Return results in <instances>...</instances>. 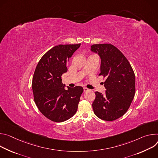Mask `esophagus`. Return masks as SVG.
<instances>
[{
  "instance_id": "esophagus-1",
  "label": "esophagus",
  "mask_w": 158,
  "mask_h": 158,
  "mask_svg": "<svg viewBox=\"0 0 158 158\" xmlns=\"http://www.w3.org/2000/svg\"><path fill=\"white\" fill-rule=\"evenodd\" d=\"M88 90H89L88 89L86 88V87H84V88H83V91H84V92H87Z\"/></svg>"
}]
</instances>
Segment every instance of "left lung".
Wrapping results in <instances>:
<instances>
[{"label": "left lung", "instance_id": "8db88e82", "mask_svg": "<svg viewBox=\"0 0 158 158\" xmlns=\"http://www.w3.org/2000/svg\"><path fill=\"white\" fill-rule=\"evenodd\" d=\"M91 51L100 56L99 75L106 78V94L95 92L93 110L100 119L113 121L124 115L132 102L135 92L134 72L125 56L114 45L94 44Z\"/></svg>", "mask_w": 158, "mask_h": 158}]
</instances>
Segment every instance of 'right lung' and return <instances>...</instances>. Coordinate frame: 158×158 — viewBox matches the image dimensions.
I'll use <instances>...</instances> for the list:
<instances>
[{
    "instance_id": "obj_1",
    "label": "right lung",
    "mask_w": 158,
    "mask_h": 158,
    "mask_svg": "<svg viewBox=\"0 0 158 158\" xmlns=\"http://www.w3.org/2000/svg\"><path fill=\"white\" fill-rule=\"evenodd\" d=\"M80 44H60L52 48L38 62L32 78L34 100L40 111L48 119L64 122L77 112L81 86L64 89L61 76L67 72L66 64Z\"/></svg>"
}]
</instances>
